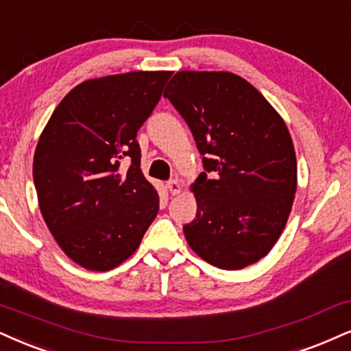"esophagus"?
<instances>
[{
	"instance_id": "esophagus-1",
	"label": "esophagus",
	"mask_w": 351,
	"mask_h": 351,
	"mask_svg": "<svg viewBox=\"0 0 351 351\" xmlns=\"http://www.w3.org/2000/svg\"><path fill=\"white\" fill-rule=\"evenodd\" d=\"M166 187H167L169 192L172 193V195H177V193H180V184H179V180H176V179L169 180V182L166 184Z\"/></svg>"
}]
</instances>
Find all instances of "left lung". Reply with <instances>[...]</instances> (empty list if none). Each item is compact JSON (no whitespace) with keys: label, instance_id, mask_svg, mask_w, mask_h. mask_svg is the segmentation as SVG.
Segmentation results:
<instances>
[{"label":"left lung","instance_id":"left-lung-1","mask_svg":"<svg viewBox=\"0 0 351 351\" xmlns=\"http://www.w3.org/2000/svg\"><path fill=\"white\" fill-rule=\"evenodd\" d=\"M164 97L187 122L203 158L192 184L197 215L184 234L193 252L241 270L270 252L295 200L298 166L287 123L244 77L179 71Z\"/></svg>","mask_w":351,"mask_h":351}]
</instances>
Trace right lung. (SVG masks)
I'll return each mask as SVG.
<instances>
[{"label": "right lung", "instance_id": "obj_1", "mask_svg": "<svg viewBox=\"0 0 351 351\" xmlns=\"http://www.w3.org/2000/svg\"><path fill=\"white\" fill-rule=\"evenodd\" d=\"M171 75L132 71L84 81L63 97L38 138L34 184L43 221L83 268L107 271L127 261L158 215L136 133Z\"/></svg>", "mask_w": 351, "mask_h": 351}]
</instances>
